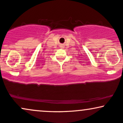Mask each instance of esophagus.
<instances>
[{"label":"esophagus","instance_id":"34e87169","mask_svg":"<svg viewBox=\"0 0 123 123\" xmlns=\"http://www.w3.org/2000/svg\"><path fill=\"white\" fill-rule=\"evenodd\" d=\"M60 47H61V48H62V49H63V48H64V44H61L60 45Z\"/></svg>","mask_w":123,"mask_h":123}]
</instances>
